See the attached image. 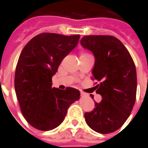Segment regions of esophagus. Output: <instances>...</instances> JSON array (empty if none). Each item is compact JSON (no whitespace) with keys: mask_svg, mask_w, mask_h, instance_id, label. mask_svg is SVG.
I'll list each match as a JSON object with an SVG mask.
<instances>
[{"mask_svg":"<svg viewBox=\"0 0 148 148\" xmlns=\"http://www.w3.org/2000/svg\"><path fill=\"white\" fill-rule=\"evenodd\" d=\"M80 94H81V96H85V93L82 92H80Z\"/></svg>","mask_w":148,"mask_h":148,"instance_id":"34e87169","label":"esophagus"}]
</instances>
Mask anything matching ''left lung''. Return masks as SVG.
<instances>
[{
    "mask_svg": "<svg viewBox=\"0 0 148 148\" xmlns=\"http://www.w3.org/2000/svg\"><path fill=\"white\" fill-rule=\"evenodd\" d=\"M80 44L95 56L92 79L100 81L96 93L103 98L84 114L86 123L96 132H116L129 117L136 102L135 63L125 46L112 36H85Z\"/></svg>",
    "mask_w": 148,
    "mask_h": 148,
    "instance_id": "8db88e82",
    "label": "left lung"
}]
</instances>
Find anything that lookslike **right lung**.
Returning a JSON list of instances; mask_svg holds the SVG:
<instances>
[{
    "label": "right lung",
    "instance_id": "right-lung-1",
    "mask_svg": "<svg viewBox=\"0 0 148 148\" xmlns=\"http://www.w3.org/2000/svg\"><path fill=\"white\" fill-rule=\"evenodd\" d=\"M79 35L44 32L22 50L15 72L16 98L24 117L40 131H50L64 121L69 106L79 99L73 88H52V77L66 56L77 45Z\"/></svg>",
    "mask_w": 148,
    "mask_h": 148
}]
</instances>
